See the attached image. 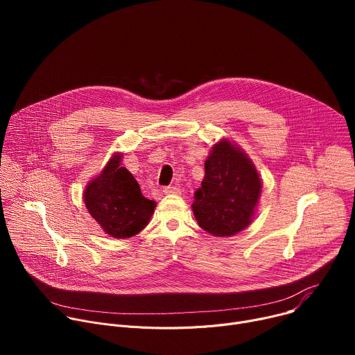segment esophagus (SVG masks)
Masks as SVG:
<instances>
[{"instance_id": "esophagus-1", "label": "esophagus", "mask_w": 355, "mask_h": 355, "mask_svg": "<svg viewBox=\"0 0 355 355\" xmlns=\"http://www.w3.org/2000/svg\"><path fill=\"white\" fill-rule=\"evenodd\" d=\"M163 192L166 193V195H173V193H180V188H177V187H164L163 188Z\"/></svg>"}]
</instances>
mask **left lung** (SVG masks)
<instances>
[{
  "label": "left lung",
  "mask_w": 355,
  "mask_h": 355,
  "mask_svg": "<svg viewBox=\"0 0 355 355\" xmlns=\"http://www.w3.org/2000/svg\"><path fill=\"white\" fill-rule=\"evenodd\" d=\"M261 178L247 155L227 139L214 147L205 162V177L193 195L198 225L218 237L244 230L254 216Z\"/></svg>",
  "instance_id": "8db88e82"
}]
</instances>
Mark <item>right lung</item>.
I'll use <instances>...</instances> for the list:
<instances>
[{
	"label": "right lung",
	"instance_id": "right-lung-1",
	"mask_svg": "<svg viewBox=\"0 0 355 355\" xmlns=\"http://www.w3.org/2000/svg\"><path fill=\"white\" fill-rule=\"evenodd\" d=\"M122 153L111 157L101 174L85 187L84 202L91 216L115 239H126L143 230L156 202L141 195L133 175L121 167Z\"/></svg>",
	"mask_w": 355,
	"mask_h": 355
}]
</instances>
